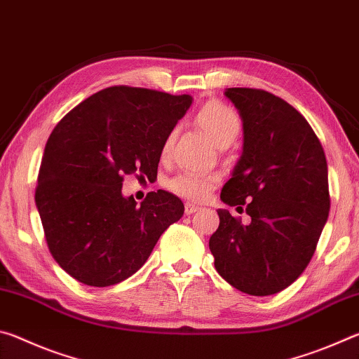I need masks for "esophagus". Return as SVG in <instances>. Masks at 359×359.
Segmentation results:
<instances>
[{"mask_svg":"<svg viewBox=\"0 0 359 359\" xmlns=\"http://www.w3.org/2000/svg\"><path fill=\"white\" fill-rule=\"evenodd\" d=\"M198 210H199L198 205L190 204V203L185 204V214H187V215H191V214H194V212H198Z\"/></svg>","mask_w":359,"mask_h":359,"instance_id":"1","label":"esophagus"}]
</instances>
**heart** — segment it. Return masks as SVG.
Returning <instances> with one entry per match:
<instances>
[{
    "label": "heart",
    "instance_id": "obj_1",
    "mask_svg": "<svg viewBox=\"0 0 359 359\" xmlns=\"http://www.w3.org/2000/svg\"><path fill=\"white\" fill-rule=\"evenodd\" d=\"M196 123L201 126L217 145L231 144L241 131V118L233 107L220 101H209L196 114ZM172 147V135L163 144V155H169ZM220 177L217 174L185 169L168 182V188L182 198L203 201L217 187Z\"/></svg>",
    "mask_w": 359,
    "mask_h": 359
}]
</instances>
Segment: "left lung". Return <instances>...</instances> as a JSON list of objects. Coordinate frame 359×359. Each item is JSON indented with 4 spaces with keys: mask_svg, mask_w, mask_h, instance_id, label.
I'll return each instance as SVG.
<instances>
[{
    "mask_svg": "<svg viewBox=\"0 0 359 359\" xmlns=\"http://www.w3.org/2000/svg\"><path fill=\"white\" fill-rule=\"evenodd\" d=\"M244 126V149L222 201L252 217L242 224L218 209L209 248L215 269L242 293L269 296L290 287L312 259L330 214L323 147L302 115L258 88H228Z\"/></svg>",
    "mask_w": 359,
    "mask_h": 359,
    "instance_id": "obj_1",
    "label": "left lung"
}]
</instances>
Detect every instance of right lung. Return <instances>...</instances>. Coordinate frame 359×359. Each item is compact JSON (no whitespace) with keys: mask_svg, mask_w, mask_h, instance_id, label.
<instances>
[{"mask_svg":"<svg viewBox=\"0 0 359 359\" xmlns=\"http://www.w3.org/2000/svg\"><path fill=\"white\" fill-rule=\"evenodd\" d=\"M191 106L190 95L109 87L58 121L42 156L34 199L62 269L90 287L131 277L184 203L165 190L141 204L121 194L123 175L156 179L163 144Z\"/></svg>","mask_w":359,"mask_h":359,"instance_id":"right-lung-1","label":"right lung"}]
</instances>
